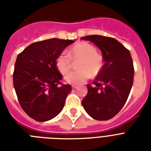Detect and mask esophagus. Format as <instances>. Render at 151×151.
Listing matches in <instances>:
<instances>
[{
  "label": "esophagus",
  "mask_w": 151,
  "mask_h": 151,
  "mask_svg": "<svg viewBox=\"0 0 151 151\" xmlns=\"http://www.w3.org/2000/svg\"><path fill=\"white\" fill-rule=\"evenodd\" d=\"M72 88H78V85H72Z\"/></svg>",
  "instance_id": "34e87169"
}]
</instances>
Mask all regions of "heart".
Returning a JSON list of instances; mask_svg holds the SVG:
<instances>
[{"label": "heart", "mask_w": 151, "mask_h": 151, "mask_svg": "<svg viewBox=\"0 0 151 151\" xmlns=\"http://www.w3.org/2000/svg\"><path fill=\"white\" fill-rule=\"evenodd\" d=\"M81 58L78 67L65 77V80L71 85H80L93 76H96L103 67V56L97 53L96 48L88 42H79L73 45L69 52H63L55 60L58 70L63 74L68 73L72 67V60Z\"/></svg>", "instance_id": "heart-1"}]
</instances>
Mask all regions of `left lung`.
<instances>
[{
  "instance_id": "8db88e82",
  "label": "left lung",
  "mask_w": 151,
  "mask_h": 151,
  "mask_svg": "<svg viewBox=\"0 0 151 151\" xmlns=\"http://www.w3.org/2000/svg\"><path fill=\"white\" fill-rule=\"evenodd\" d=\"M81 40L94 43L103 53L104 64L82 100L85 111L96 120L114 117L126 103L132 87L134 66L129 51L113 37L90 35Z\"/></svg>"
}]
</instances>
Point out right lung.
Returning <instances> with one entry per match:
<instances>
[{"mask_svg": "<svg viewBox=\"0 0 151 151\" xmlns=\"http://www.w3.org/2000/svg\"><path fill=\"white\" fill-rule=\"evenodd\" d=\"M73 42L48 39L31 44L18 55L13 85L22 110L37 122H46L59 114L72 90L70 85L62 83L63 75L55 60Z\"/></svg>", "mask_w": 151, "mask_h": 151, "instance_id": "obj_1", "label": "right lung"}]
</instances>
